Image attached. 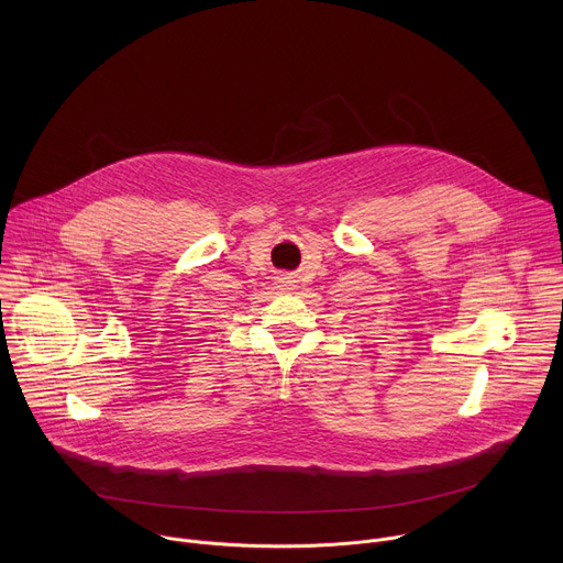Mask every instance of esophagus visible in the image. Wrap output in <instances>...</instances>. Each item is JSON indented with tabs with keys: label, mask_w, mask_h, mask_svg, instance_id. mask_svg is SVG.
<instances>
[{
	"label": "esophagus",
	"mask_w": 563,
	"mask_h": 563,
	"mask_svg": "<svg viewBox=\"0 0 563 563\" xmlns=\"http://www.w3.org/2000/svg\"><path fill=\"white\" fill-rule=\"evenodd\" d=\"M278 283H280V289H289V287H291V283H294V280H289V276H285V278H280V280H278Z\"/></svg>",
	"instance_id": "obj_1"
}]
</instances>
